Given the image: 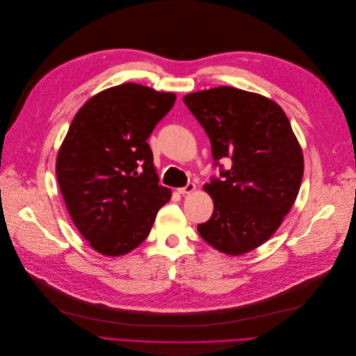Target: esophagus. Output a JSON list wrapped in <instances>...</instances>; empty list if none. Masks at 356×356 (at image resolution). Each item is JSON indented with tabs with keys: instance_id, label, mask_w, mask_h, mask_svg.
Segmentation results:
<instances>
[{
	"instance_id": "obj_1",
	"label": "esophagus",
	"mask_w": 356,
	"mask_h": 356,
	"mask_svg": "<svg viewBox=\"0 0 356 356\" xmlns=\"http://www.w3.org/2000/svg\"><path fill=\"white\" fill-rule=\"evenodd\" d=\"M193 191H195V184H193V182H188L187 185H185V187H182V188H178V193H179V194H182V195L191 194Z\"/></svg>"
}]
</instances>
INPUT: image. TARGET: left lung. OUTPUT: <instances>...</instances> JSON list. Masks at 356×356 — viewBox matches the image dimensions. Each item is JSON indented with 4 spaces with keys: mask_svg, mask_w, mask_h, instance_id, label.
I'll return each mask as SVG.
<instances>
[{
    "mask_svg": "<svg viewBox=\"0 0 356 356\" xmlns=\"http://www.w3.org/2000/svg\"><path fill=\"white\" fill-rule=\"evenodd\" d=\"M184 103L206 130L220 169L204 185L214 211L198 233L220 252L243 255L266 242L293 207L301 147L282 108L259 94L218 87L185 95ZM226 159L229 170L219 163Z\"/></svg>",
    "mask_w": 356,
    "mask_h": 356,
    "instance_id": "obj_1",
    "label": "left lung"
}]
</instances>
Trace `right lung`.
<instances>
[{
  "mask_svg": "<svg viewBox=\"0 0 356 356\" xmlns=\"http://www.w3.org/2000/svg\"><path fill=\"white\" fill-rule=\"evenodd\" d=\"M175 99L172 92L122 83L88 99L67 130L58 184L76 229L103 255L138 248L171 198L158 184L146 140Z\"/></svg>",
  "mask_w": 356,
  "mask_h": 356,
  "instance_id": "add662e5",
  "label": "right lung"
}]
</instances>
